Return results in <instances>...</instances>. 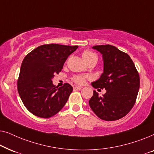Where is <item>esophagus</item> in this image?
I'll return each instance as SVG.
<instances>
[{
    "instance_id": "obj_1",
    "label": "esophagus",
    "mask_w": 154,
    "mask_h": 154,
    "mask_svg": "<svg viewBox=\"0 0 154 154\" xmlns=\"http://www.w3.org/2000/svg\"><path fill=\"white\" fill-rule=\"evenodd\" d=\"M83 87H81V86H75L74 88H73V90H81Z\"/></svg>"
}]
</instances>
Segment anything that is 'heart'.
<instances>
[{
  "instance_id": "b5f03b06",
  "label": "heart",
  "mask_w": 154,
  "mask_h": 154,
  "mask_svg": "<svg viewBox=\"0 0 154 154\" xmlns=\"http://www.w3.org/2000/svg\"><path fill=\"white\" fill-rule=\"evenodd\" d=\"M97 57L96 56L95 54H94L93 52L88 51V50H85L84 51L83 53H82V57H83V60H88L89 59H91L92 57ZM88 76H85V75H75V76L73 77L72 81L75 83L76 84H79V85H82V84H84L85 82L86 79H88Z\"/></svg>"
}]
</instances>
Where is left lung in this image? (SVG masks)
Instances as JSON below:
<instances>
[{"label": "left lung", "instance_id": "1", "mask_svg": "<svg viewBox=\"0 0 154 154\" xmlns=\"http://www.w3.org/2000/svg\"><path fill=\"white\" fill-rule=\"evenodd\" d=\"M92 48L102 54L104 71L92 85L94 88H105L106 92L101 97L94 90L89 105L100 119L116 121L127 115L135 104L140 75L130 56L115 46L101 45Z\"/></svg>", "mask_w": 154, "mask_h": 154}]
</instances>
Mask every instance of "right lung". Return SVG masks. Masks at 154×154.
Returning <instances> with one entry per match:
<instances>
[{"mask_svg": "<svg viewBox=\"0 0 154 154\" xmlns=\"http://www.w3.org/2000/svg\"><path fill=\"white\" fill-rule=\"evenodd\" d=\"M77 48V45L47 44L36 48L24 57L17 90L23 104L33 115L48 119L64 107L73 91L72 86L64 83L62 87H56L52 80Z\"/></svg>", "mask_w": 154, "mask_h": 154, "instance_id": "right-lung-1", "label": "right lung"}]
</instances>
